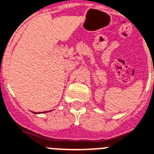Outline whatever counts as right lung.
<instances>
[{"mask_svg":"<svg viewBox=\"0 0 154 154\" xmlns=\"http://www.w3.org/2000/svg\"><path fill=\"white\" fill-rule=\"evenodd\" d=\"M35 114H36V113H35Z\"/></svg>","mask_w":154,"mask_h":154,"instance_id":"1","label":"right lung"}]
</instances>
